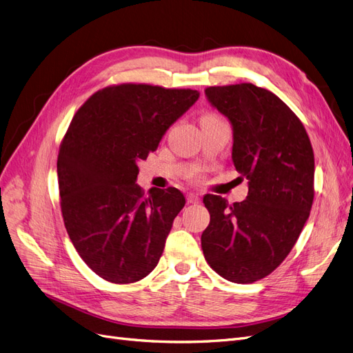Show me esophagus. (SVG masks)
<instances>
[{"instance_id":"esophagus-1","label":"esophagus","mask_w":353,"mask_h":353,"mask_svg":"<svg viewBox=\"0 0 353 353\" xmlns=\"http://www.w3.org/2000/svg\"><path fill=\"white\" fill-rule=\"evenodd\" d=\"M187 201L188 203H199L200 201V196L197 193H188L187 194Z\"/></svg>"}]
</instances>
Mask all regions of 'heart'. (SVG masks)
Instances as JSON below:
<instances>
[{"mask_svg":"<svg viewBox=\"0 0 353 353\" xmlns=\"http://www.w3.org/2000/svg\"><path fill=\"white\" fill-rule=\"evenodd\" d=\"M205 117H215V116H205Z\"/></svg>","mask_w":353,"mask_h":353,"instance_id":"obj_1","label":"heart"}]
</instances>
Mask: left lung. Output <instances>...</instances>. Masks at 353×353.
<instances>
[{
  "mask_svg": "<svg viewBox=\"0 0 353 353\" xmlns=\"http://www.w3.org/2000/svg\"><path fill=\"white\" fill-rule=\"evenodd\" d=\"M205 94L231 123V159L249 194L232 205L203 197L210 222L201 249L222 279L249 284L271 274L301 236L314 201V150L302 122L271 91L237 83Z\"/></svg>",
  "mask_w": 353,
  "mask_h": 353,
  "instance_id": "left-lung-1",
  "label": "left lung"
}]
</instances>
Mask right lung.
<instances>
[{"label":"right lung","instance_id":"obj_1","mask_svg":"<svg viewBox=\"0 0 353 353\" xmlns=\"http://www.w3.org/2000/svg\"><path fill=\"white\" fill-rule=\"evenodd\" d=\"M199 97L122 83L97 91L73 116L57 159L61 213L74 249L101 279L135 283L159 263L185 197L174 187L145 194L135 184L138 163Z\"/></svg>","mask_w":353,"mask_h":353}]
</instances>
